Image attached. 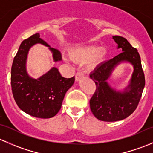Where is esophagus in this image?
Masks as SVG:
<instances>
[{
    "mask_svg": "<svg viewBox=\"0 0 153 153\" xmlns=\"http://www.w3.org/2000/svg\"><path fill=\"white\" fill-rule=\"evenodd\" d=\"M83 76H84V74H83L82 72H78L76 73V75H75V81H79L80 79H81V78H83Z\"/></svg>",
    "mask_w": 153,
    "mask_h": 153,
    "instance_id": "1",
    "label": "esophagus"
}]
</instances>
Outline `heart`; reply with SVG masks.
I'll return each instance as SVG.
<instances>
[{"mask_svg": "<svg viewBox=\"0 0 153 153\" xmlns=\"http://www.w3.org/2000/svg\"><path fill=\"white\" fill-rule=\"evenodd\" d=\"M107 50L104 47L98 48L94 45L80 46L69 51V56L74 61L85 63L89 61L91 67H96L105 60Z\"/></svg>", "mask_w": 153, "mask_h": 153, "instance_id": "1", "label": "heart"}]
</instances>
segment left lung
<instances>
[{"mask_svg": "<svg viewBox=\"0 0 153 153\" xmlns=\"http://www.w3.org/2000/svg\"><path fill=\"white\" fill-rule=\"evenodd\" d=\"M112 38L122 52L101 63L89 75L96 85V90L89 101L90 109L96 118L103 121H117L127 118L138 105L145 86L141 58L135 48L126 38L115 35ZM130 62L134 68L130 84L124 91H116L107 80L114 67L121 62Z\"/></svg>", "mask_w": 153, "mask_h": 153, "instance_id": "left-lung-1", "label": "left lung"}]
</instances>
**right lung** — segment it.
I'll return each instance as SVG.
<instances>
[{
  "label": "right lung",
  "mask_w": 153,
  "mask_h": 153,
  "mask_svg": "<svg viewBox=\"0 0 153 153\" xmlns=\"http://www.w3.org/2000/svg\"><path fill=\"white\" fill-rule=\"evenodd\" d=\"M36 44L49 47L55 62L62 60L59 50L41 39L39 33L32 35L21 43L14 58L11 86L14 99L21 110L36 118H49L61 109L64 95L73 85L75 77L64 78L56 67L37 79L29 76L27 70V55L29 49Z\"/></svg>",
  "instance_id": "right-lung-1"
}]
</instances>
